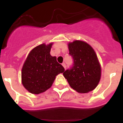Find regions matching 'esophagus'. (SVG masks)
Returning <instances> with one entry per match:
<instances>
[{
  "label": "esophagus",
  "mask_w": 123,
  "mask_h": 123,
  "mask_svg": "<svg viewBox=\"0 0 123 123\" xmlns=\"http://www.w3.org/2000/svg\"><path fill=\"white\" fill-rule=\"evenodd\" d=\"M62 66L63 67V68H65V69H66V68H67V66H66V65H65V63H62Z\"/></svg>",
  "instance_id": "1"
}]
</instances>
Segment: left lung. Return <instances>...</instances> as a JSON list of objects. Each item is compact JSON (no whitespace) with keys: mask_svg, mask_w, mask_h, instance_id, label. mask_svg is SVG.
<instances>
[{"mask_svg":"<svg viewBox=\"0 0 123 123\" xmlns=\"http://www.w3.org/2000/svg\"><path fill=\"white\" fill-rule=\"evenodd\" d=\"M74 64L63 73L69 86L79 93H87L98 86L101 66L95 50L87 42L76 40L68 44Z\"/></svg>","mask_w":123,"mask_h":123,"instance_id":"left-lung-1","label":"left lung"}]
</instances>
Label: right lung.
Here are the masks:
<instances>
[{"instance_id": "1", "label": "right lung", "mask_w": 123, "mask_h": 123, "mask_svg": "<svg viewBox=\"0 0 123 123\" xmlns=\"http://www.w3.org/2000/svg\"><path fill=\"white\" fill-rule=\"evenodd\" d=\"M53 43L42 44L31 50L23 64L21 71V82L30 93L39 94L45 92L52 86L58 74L65 68L56 61V56H51Z\"/></svg>"}]
</instances>
